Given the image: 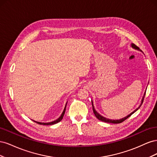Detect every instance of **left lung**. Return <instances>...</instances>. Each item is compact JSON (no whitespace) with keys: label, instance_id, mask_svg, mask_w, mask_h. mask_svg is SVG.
<instances>
[{"label":"left lung","instance_id":"obj_1","mask_svg":"<svg viewBox=\"0 0 157 157\" xmlns=\"http://www.w3.org/2000/svg\"><path fill=\"white\" fill-rule=\"evenodd\" d=\"M132 46L133 47V48H136V49L140 50V49H139V47H137V46L136 44H132ZM145 95H144V96L143 99H142L141 104L140 105V106L138 108H137V109H136V110H135L134 112H132V113H130L129 115H128V116H127V117H126L125 118H122V119H120V120H110V119H107V118H105V117H103L101 116L100 115H99V114H98V113L96 112V110H95V109H94V106H93V103H92V108H93V112H94V114L95 115V116H96V117L98 118V119H99V121H101L105 122L113 123V124H118V123H121V122H122L123 121H124L125 120H126L128 117H130L132 115L133 113H134L136 111L138 110V109L141 106L142 103H143V102H144V98H145Z\"/></svg>","mask_w":157,"mask_h":157}]
</instances>
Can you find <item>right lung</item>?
I'll list each match as a JSON object with an SVG mask.
<instances>
[{"label": "right lung", "instance_id": "1", "mask_svg": "<svg viewBox=\"0 0 157 157\" xmlns=\"http://www.w3.org/2000/svg\"><path fill=\"white\" fill-rule=\"evenodd\" d=\"M65 109H66V106L65 107V109H64V110H63V112L62 113V114H61V117L58 118V119H57L56 121H53V122H48V123H44V122H36V121H34V122H36L37 124H42V125H52V124H56V123H58V122H60L61 120H62V118H63V116H64V114H65Z\"/></svg>", "mask_w": 157, "mask_h": 157}]
</instances>
